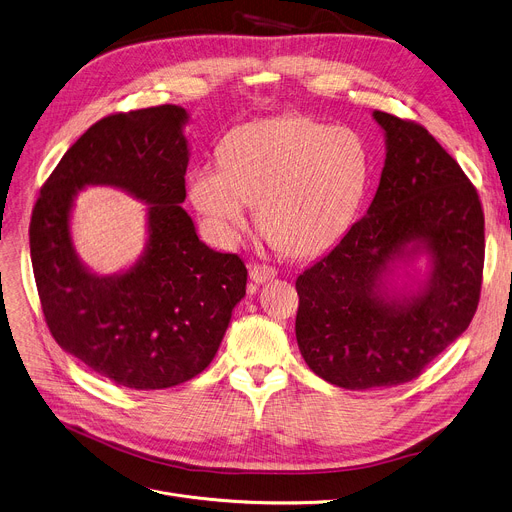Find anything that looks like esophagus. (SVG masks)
<instances>
[{
    "instance_id": "obj_1",
    "label": "esophagus",
    "mask_w": 512,
    "mask_h": 512,
    "mask_svg": "<svg viewBox=\"0 0 512 512\" xmlns=\"http://www.w3.org/2000/svg\"><path fill=\"white\" fill-rule=\"evenodd\" d=\"M249 276H251V282L255 286H259V284L274 280L278 276V271L274 267H269V265H253L251 271H249Z\"/></svg>"
}]
</instances>
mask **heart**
Here are the masks:
<instances>
[{
	"mask_svg": "<svg viewBox=\"0 0 512 512\" xmlns=\"http://www.w3.org/2000/svg\"><path fill=\"white\" fill-rule=\"evenodd\" d=\"M370 177L362 135L284 115L232 129L220 162L189 173V199L220 247H234L257 206L261 228L288 255L331 249L352 226Z\"/></svg>",
	"mask_w": 512,
	"mask_h": 512,
	"instance_id": "b5f03b06",
	"label": "heart"
}]
</instances>
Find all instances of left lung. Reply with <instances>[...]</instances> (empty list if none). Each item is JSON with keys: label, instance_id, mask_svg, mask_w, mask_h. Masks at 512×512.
Returning <instances> with one entry per match:
<instances>
[{"label": "left lung", "instance_id": "obj_1", "mask_svg": "<svg viewBox=\"0 0 512 512\" xmlns=\"http://www.w3.org/2000/svg\"><path fill=\"white\" fill-rule=\"evenodd\" d=\"M372 119L387 150L379 189L366 216L296 280L304 362L352 391L416 379L469 327L484 269L482 203L461 166L422 125L383 111Z\"/></svg>", "mask_w": 512, "mask_h": 512}]
</instances>
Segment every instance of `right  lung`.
<instances>
[{"instance_id": "right-lung-1", "label": "right lung", "mask_w": 512, "mask_h": 512, "mask_svg": "<svg viewBox=\"0 0 512 512\" xmlns=\"http://www.w3.org/2000/svg\"><path fill=\"white\" fill-rule=\"evenodd\" d=\"M189 113L177 105L94 123L41 189L30 220V259L55 342L121 387L181 385L214 360L247 267L199 241L185 201ZM102 184L146 202L147 245L129 268L100 277L71 236L77 193Z\"/></svg>"}]
</instances>
